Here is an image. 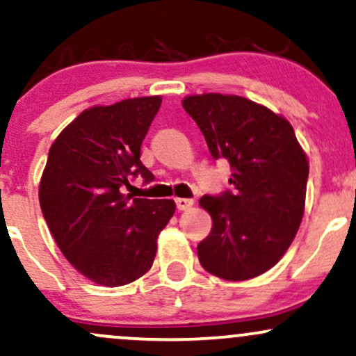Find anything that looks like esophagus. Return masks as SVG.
Listing matches in <instances>:
<instances>
[{
  "label": "esophagus",
  "instance_id": "obj_1",
  "mask_svg": "<svg viewBox=\"0 0 356 356\" xmlns=\"http://www.w3.org/2000/svg\"><path fill=\"white\" fill-rule=\"evenodd\" d=\"M175 206H177L179 211H187L194 206V201H192V199H186V197H177L175 199Z\"/></svg>",
  "mask_w": 356,
  "mask_h": 356
}]
</instances>
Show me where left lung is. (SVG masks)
Returning a JSON list of instances; mask_svg holds the SVG:
<instances>
[{"mask_svg": "<svg viewBox=\"0 0 356 356\" xmlns=\"http://www.w3.org/2000/svg\"><path fill=\"white\" fill-rule=\"evenodd\" d=\"M182 107L212 157L229 162L234 187L199 201L212 218L199 261L227 281L263 275L288 251L303 219L309 164L295 130L284 117L238 95H189Z\"/></svg>", "mask_w": 356, "mask_h": 356, "instance_id": "1", "label": "left lung"}]
</instances>
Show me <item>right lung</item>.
Instances as JSON below:
<instances>
[{"label": "right lung", "mask_w": 356, "mask_h": 356, "mask_svg": "<svg viewBox=\"0 0 356 356\" xmlns=\"http://www.w3.org/2000/svg\"><path fill=\"white\" fill-rule=\"evenodd\" d=\"M162 99L137 97L87 108L48 152L40 206L60 251L93 283L115 288L145 275L157 238L175 212L172 199H132L130 177L154 175L140 145Z\"/></svg>", "instance_id": "add662e5"}]
</instances>
